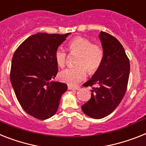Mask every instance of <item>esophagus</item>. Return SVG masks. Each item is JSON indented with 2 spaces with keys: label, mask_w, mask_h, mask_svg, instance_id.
<instances>
[{
  "label": "esophagus",
  "mask_w": 146,
  "mask_h": 146,
  "mask_svg": "<svg viewBox=\"0 0 146 146\" xmlns=\"http://www.w3.org/2000/svg\"><path fill=\"white\" fill-rule=\"evenodd\" d=\"M80 87L79 86H75V87H73V86H68V89L69 90H80Z\"/></svg>",
  "instance_id": "34e87169"
}]
</instances>
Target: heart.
<instances>
[{
	"mask_svg": "<svg viewBox=\"0 0 146 146\" xmlns=\"http://www.w3.org/2000/svg\"><path fill=\"white\" fill-rule=\"evenodd\" d=\"M68 50L71 53H78L76 67L67 68L59 73L60 80L70 85H75L87 76V70L94 74L100 69L104 58V50L100 45L92 44L90 39L78 36L69 41ZM55 60L59 67H64L67 52L62 47L55 52Z\"/></svg>",
	"mask_w": 146,
	"mask_h": 146,
	"instance_id": "1",
	"label": "heart"
}]
</instances>
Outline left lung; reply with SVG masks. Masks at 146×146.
Returning <instances> with one entry per match:
<instances>
[{"label":"left lung","mask_w":146,"mask_h":146,"mask_svg":"<svg viewBox=\"0 0 146 146\" xmlns=\"http://www.w3.org/2000/svg\"><path fill=\"white\" fill-rule=\"evenodd\" d=\"M104 50L100 69L85 87H93L91 98L82 106L88 117L102 119L111 114L125 96L130 73V62L120 42L110 34L101 31L99 35Z\"/></svg>","instance_id":"left-lung-1"}]
</instances>
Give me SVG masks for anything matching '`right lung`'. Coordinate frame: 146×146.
<instances>
[{"label": "right lung", "mask_w": 146, "mask_h": 146, "mask_svg": "<svg viewBox=\"0 0 146 146\" xmlns=\"http://www.w3.org/2000/svg\"><path fill=\"white\" fill-rule=\"evenodd\" d=\"M70 34H35L22 42L13 55L11 83L22 108L35 118L52 117L67 90V84L52 79L58 70L55 52Z\"/></svg>", "instance_id": "add662e5"}]
</instances>
